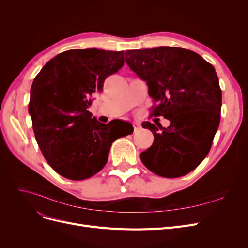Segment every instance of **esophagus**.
<instances>
[{
	"instance_id": "1",
	"label": "esophagus",
	"mask_w": 248,
	"mask_h": 248,
	"mask_svg": "<svg viewBox=\"0 0 248 248\" xmlns=\"http://www.w3.org/2000/svg\"><path fill=\"white\" fill-rule=\"evenodd\" d=\"M133 128H134V131H138L140 128V123L139 122H133Z\"/></svg>"
}]
</instances>
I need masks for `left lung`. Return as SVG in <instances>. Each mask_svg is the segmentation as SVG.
I'll use <instances>...</instances> for the list:
<instances>
[{
  "label": "left lung",
  "mask_w": 248,
  "mask_h": 248,
  "mask_svg": "<svg viewBox=\"0 0 248 248\" xmlns=\"http://www.w3.org/2000/svg\"><path fill=\"white\" fill-rule=\"evenodd\" d=\"M126 63L147 81L157 106L152 116L170 120V126H141L154 136L140 160L154 174L178 178L205 159L220 122L221 90L214 67L189 49L159 46L125 52Z\"/></svg>",
  "instance_id": "left-lung-1"
}]
</instances>
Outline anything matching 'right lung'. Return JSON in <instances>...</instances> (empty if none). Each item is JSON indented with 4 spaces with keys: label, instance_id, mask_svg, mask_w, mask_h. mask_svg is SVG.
<instances>
[{
    "label": "right lung",
    "instance_id": "add662e5",
    "mask_svg": "<svg viewBox=\"0 0 248 248\" xmlns=\"http://www.w3.org/2000/svg\"><path fill=\"white\" fill-rule=\"evenodd\" d=\"M124 65V51L70 49L42 67L30 92L29 112L41 152L59 175L85 180L100 171L118 136L88 110L103 82ZM124 134L133 132L130 123Z\"/></svg>",
    "mask_w": 248,
    "mask_h": 248
}]
</instances>
